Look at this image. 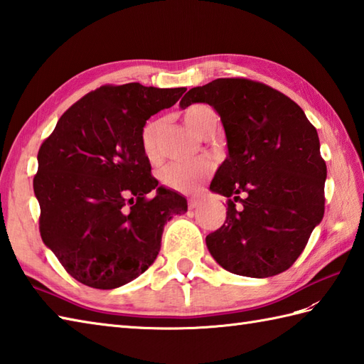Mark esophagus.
<instances>
[{
	"instance_id": "1",
	"label": "esophagus",
	"mask_w": 364,
	"mask_h": 364,
	"mask_svg": "<svg viewBox=\"0 0 364 364\" xmlns=\"http://www.w3.org/2000/svg\"><path fill=\"white\" fill-rule=\"evenodd\" d=\"M200 205H202V202H200L198 198H189V208H191V210H197Z\"/></svg>"
}]
</instances>
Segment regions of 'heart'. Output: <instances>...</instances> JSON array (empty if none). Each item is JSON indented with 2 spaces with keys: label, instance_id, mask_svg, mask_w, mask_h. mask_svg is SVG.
I'll use <instances>...</instances> for the list:
<instances>
[{
  "label": "heart",
  "instance_id": "b5f03b06",
  "mask_svg": "<svg viewBox=\"0 0 364 364\" xmlns=\"http://www.w3.org/2000/svg\"><path fill=\"white\" fill-rule=\"evenodd\" d=\"M213 117H215L211 107L205 105H192L184 111V120L188 127L200 134V131ZM158 131H159V120H149L141 129V146L151 164H158L161 161V153L158 149ZM213 164L210 161H194V162H172L167 167L161 170L159 180L162 186L173 191H194L198 183L211 173Z\"/></svg>",
  "mask_w": 364,
  "mask_h": 364
}]
</instances>
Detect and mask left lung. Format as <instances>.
I'll return each mask as SVG.
<instances>
[{
  "label": "left lung",
  "instance_id": "1",
  "mask_svg": "<svg viewBox=\"0 0 364 364\" xmlns=\"http://www.w3.org/2000/svg\"><path fill=\"white\" fill-rule=\"evenodd\" d=\"M192 103L219 112L228 146L210 186L228 198L227 219L206 236L208 250L236 275L284 272L326 210L327 166L318 131L289 97L247 78H218L191 89L180 106Z\"/></svg>",
  "mask_w": 364,
  "mask_h": 364
}]
</instances>
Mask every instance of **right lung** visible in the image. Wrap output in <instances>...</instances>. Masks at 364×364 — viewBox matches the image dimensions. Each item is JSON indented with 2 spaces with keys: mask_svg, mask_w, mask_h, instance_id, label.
<instances>
[{
  "mask_svg": "<svg viewBox=\"0 0 364 364\" xmlns=\"http://www.w3.org/2000/svg\"><path fill=\"white\" fill-rule=\"evenodd\" d=\"M184 92L106 84L68 107L38 149V230L80 283L114 289L133 282L156 259L167 220L188 211L186 198L158 186L141 146L145 122Z\"/></svg>",
  "mask_w": 364,
  "mask_h": 364,
  "instance_id": "obj_1",
  "label": "right lung"
}]
</instances>
